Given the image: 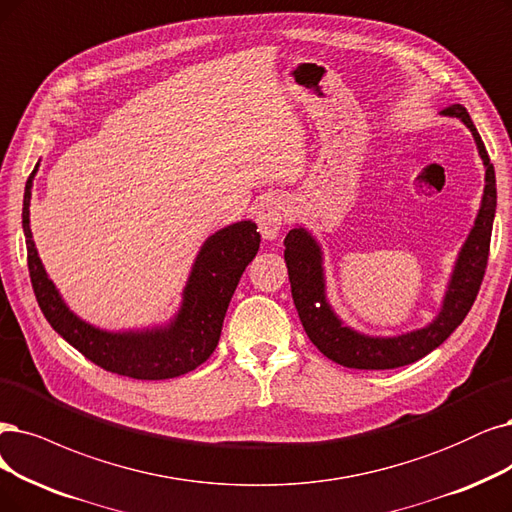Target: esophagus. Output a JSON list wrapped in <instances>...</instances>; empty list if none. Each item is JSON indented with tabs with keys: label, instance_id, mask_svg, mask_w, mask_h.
Listing matches in <instances>:
<instances>
[{
	"label": "esophagus",
	"instance_id": "1",
	"mask_svg": "<svg viewBox=\"0 0 512 512\" xmlns=\"http://www.w3.org/2000/svg\"><path fill=\"white\" fill-rule=\"evenodd\" d=\"M289 219V206L285 200L280 198H268L263 200L257 208V225H259V232L266 240H274L282 225L287 223Z\"/></svg>",
	"mask_w": 512,
	"mask_h": 512
}]
</instances>
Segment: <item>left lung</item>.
I'll use <instances>...</instances> for the list:
<instances>
[{"instance_id":"8db88e82","label":"left lung","mask_w":512,"mask_h":512,"mask_svg":"<svg viewBox=\"0 0 512 512\" xmlns=\"http://www.w3.org/2000/svg\"><path fill=\"white\" fill-rule=\"evenodd\" d=\"M441 113L460 118L470 128L485 164V189L475 225H472L458 255L456 268H453L443 308L428 327L396 337H369L352 331L327 304L323 251H320L318 242L304 227H295L285 238V261L301 325H304L310 342L337 365L350 369H394L411 365L434 348H439L458 329L475 304L489 259L491 225H494L496 215V173L466 107L451 105Z\"/></svg>"}]
</instances>
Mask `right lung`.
I'll list each match as a JSON object with an SVG mask.
<instances>
[{"label":"right lung","mask_w":512,"mask_h":512,"mask_svg":"<svg viewBox=\"0 0 512 512\" xmlns=\"http://www.w3.org/2000/svg\"><path fill=\"white\" fill-rule=\"evenodd\" d=\"M37 164L25 185L23 230L27 263L37 304L52 329L88 361L132 380H170L200 367L219 344L223 318L238 280L259 251L261 236L253 221L227 225L208 238L196 257L183 291V304L170 325L147 331L109 333L75 316L48 278L29 227L31 185Z\"/></svg>","instance_id":"1"}]
</instances>
